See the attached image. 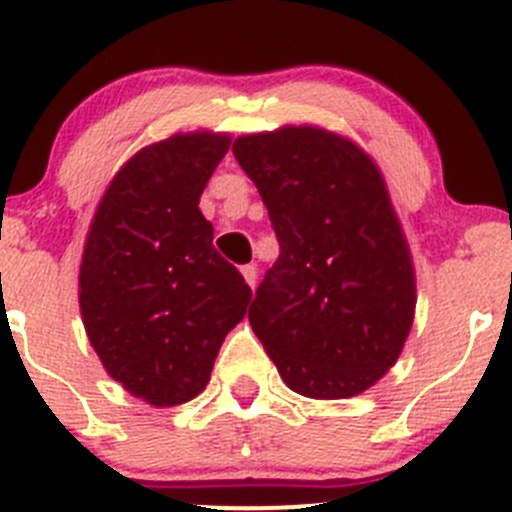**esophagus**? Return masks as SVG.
Listing matches in <instances>:
<instances>
[{"label":"esophagus","instance_id":"1","mask_svg":"<svg viewBox=\"0 0 512 512\" xmlns=\"http://www.w3.org/2000/svg\"><path fill=\"white\" fill-rule=\"evenodd\" d=\"M240 272H242V277H245L247 287L255 289V285H257V267L255 265H245Z\"/></svg>","mask_w":512,"mask_h":512}]
</instances>
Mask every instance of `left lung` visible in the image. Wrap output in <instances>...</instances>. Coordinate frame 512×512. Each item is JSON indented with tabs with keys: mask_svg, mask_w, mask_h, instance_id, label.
<instances>
[{
	"mask_svg": "<svg viewBox=\"0 0 512 512\" xmlns=\"http://www.w3.org/2000/svg\"><path fill=\"white\" fill-rule=\"evenodd\" d=\"M267 205L280 257L252 302V332L307 399H352L399 361L416 267L374 158L342 133L282 126L232 143Z\"/></svg>",
	"mask_w": 512,
	"mask_h": 512,
	"instance_id": "8db88e82",
	"label": "left lung"
}]
</instances>
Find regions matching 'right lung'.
Returning a JSON list of instances; mask_svg holds the SVG:
<instances>
[{"mask_svg": "<svg viewBox=\"0 0 512 512\" xmlns=\"http://www.w3.org/2000/svg\"><path fill=\"white\" fill-rule=\"evenodd\" d=\"M230 143V133L188 131L133 153L98 200L84 242L86 337L106 374L158 409L208 386L252 299L198 208Z\"/></svg>", "mask_w": 512, "mask_h": 512, "instance_id": "1", "label": "right lung"}]
</instances>
